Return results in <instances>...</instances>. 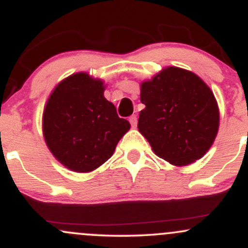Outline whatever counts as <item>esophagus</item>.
I'll return each mask as SVG.
<instances>
[{
    "mask_svg": "<svg viewBox=\"0 0 248 248\" xmlns=\"http://www.w3.org/2000/svg\"><path fill=\"white\" fill-rule=\"evenodd\" d=\"M129 122H130V124H132V127H137V124H138L137 115H132V116H130Z\"/></svg>",
    "mask_w": 248,
    "mask_h": 248,
    "instance_id": "esophagus-1",
    "label": "esophagus"
}]
</instances>
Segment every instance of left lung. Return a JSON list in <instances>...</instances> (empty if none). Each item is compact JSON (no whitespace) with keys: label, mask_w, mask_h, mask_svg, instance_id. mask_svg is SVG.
I'll use <instances>...</instances> for the list:
<instances>
[{"label":"left lung","mask_w":248,"mask_h":248,"mask_svg":"<svg viewBox=\"0 0 248 248\" xmlns=\"http://www.w3.org/2000/svg\"><path fill=\"white\" fill-rule=\"evenodd\" d=\"M138 128L155 154L174 166L197 161L213 145L219 107L213 92L194 73L167 67L143 81Z\"/></svg>","instance_id":"obj_1"}]
</instances>
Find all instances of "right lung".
Listing matches in <instances>:
<instances>
[{
  "label": "right lung",
  "mask_w": 248,
  "mask_h": 248,
  "mask_svg": "<svg viewBox=\"0 0 248 248\" xmlns=\"http://www.w3.org/2000/svg\"><path fill=\"white\" fill-rule=\"evenodd\" d=\"M103 92L102 80L88 73H75L54 88L46 103L45 141L68 170L78 173L96 170L113 155L120 139L130 128Z\"/></svg>",
  "instance_id": "add662e5"
}]
</instances>
